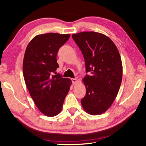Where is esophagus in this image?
Here are the masks:
<instances>
[{"label": "esophagus", "instance_id": "esophagus-1", "mask_svg": "<svg viewBox=\"0 0 146 146\" xmlns=\"http://www.w3.org/2000/svg\"><path fill=\"white\" fill-rule=\"evenodd\" d=\"M71 81H72L73 85L75 84V83L77 82V80H76V78H72V79H71Z\"/></svg>", "mask_w": 146, "mask_h": 146}]
</instances>
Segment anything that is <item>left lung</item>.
I'll return each mask as SVG.
<instances>
[{
    "label": "left lung",
    "mask_w": 146,
    "mask_h": 146,
    "mask_svg": "<svg viewBox=\"0 0 146 146\" xmlns=\"http://www.w3.org/2000/svg\"><path fill=\"white\" fill-rule=\"evenodd\" d=\"M72 38L84 57L86 75L83 80L86 93L81 104L88 113L106 111L115 99L122 80V64L117 48L111 40L97 32L73 34Z\"/></svg>",
    "instance_id": "1"
}]
</instances>
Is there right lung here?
Masks as SVG:
<instances>
[{"mask_svg": "<svg viewBox=\"0 0 146 146\" xmlns=\"http://www.w3.org/2000/svg\"><path fill=\"white\" fill-rule=\"evenodd\" d=\"M70 35L47 33L35 36L27 45L23 69L24 81L36 107L48 117L61 112L71 80L56 72V55Z\"/></svg>", "mask_w": 146, "mask_h": 146, "instance_id": "add662e5", "label": "right lung"}]
</instances>
